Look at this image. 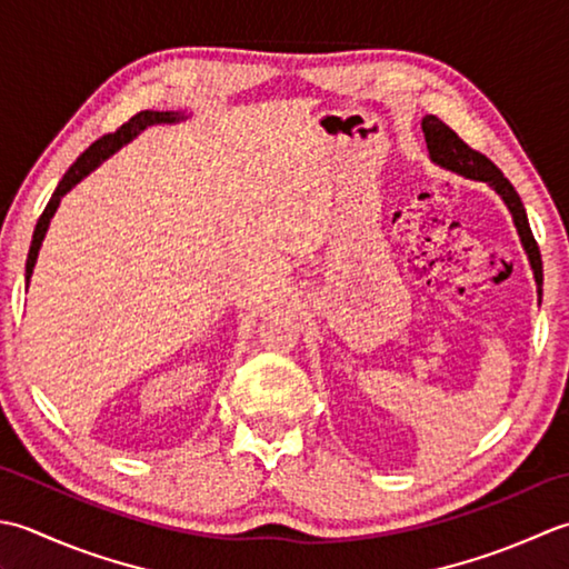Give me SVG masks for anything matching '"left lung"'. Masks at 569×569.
Returning <instances> with one entry per match:
<instances>
[{"instance_id":"left-lung-1","label":"left lung","mask_w":569,"mask_h":569,"mask_svg":"<svg viewBox=\"0 0 569 569\" xmlns=\"http://www.w3.org/2000/svg\"><path fill=\"white\" fill-rule=\"evenodd\" d=\"M422 132H425V142H427V152H430L432 164H437L439 169L457 173V177L471 179V181H483L486 187L498 193L508 208V213L513 218V226L518 230L520 246H523L532 277H536L538 284V301L542 299V260H540V250L538 242L532 238V230L528 223L526 208L520 196L516 193L513 183L508 181L501 169H498L491 159H486L483 154L473 152V149L461 142L459 134L447 127L442 120H437L435 114H425L422 118Z\"/></svg>"}]
</instances>
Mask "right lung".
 I'll return each instance as SVG.
<instances>
[{"label":"right lung","mask_w":569,"mask_h":569,"mask_svg":"<svg viewBox=\"0 0 569 569\" xmlns=\"http://www.w3.org/2000/svg\"><path fill=\"white\" fill-rule=\"evenodd\" d=\"M189 118H191V114H187V112H173V110H167V112H159V110L137 112L134 118H132L130 122H124L118 132L100 137L98 142H92V144L86 149V152L73 161V167L63 173L61 181H58V187H56V191H53V196H51V201L46 203L43 213H41V218H39L37 230H33L31 248H29V258H27V289H29V282H31L33 268H37L41 242H43L46 233H49L51 218L56 216L58 206H61L63 196H66L68 191H71V189L76 187V183L83 181L90 171H96V169L102 164V161L110 159L114 152H118V149H122L124 144H130L137 134H142V132L147 130V127H152V124H177V122H183V120H189Z\"/></svg>","instance_id":"add662e5"}]
</instances>
